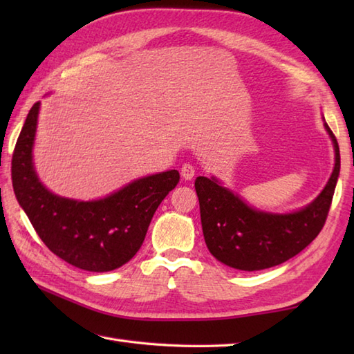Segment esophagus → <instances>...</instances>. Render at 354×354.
<instances>
[{"mask_svg": "<svg viewBox=\"0 0 354 354\" xmlns=\"http://www.w3.org/2000/svg\"><path fill=\"white\" fill-rule=\"evenodd\" d=\"M194 173H196V169H194L193 164H190V162L183 164V167H181V176H183L184 179H187V181H189V179H193Z\"/></svg>", "mask_w": 354, "mask_h": 354, "instance_id": "1", "label": "esophagus"}]
</instances>
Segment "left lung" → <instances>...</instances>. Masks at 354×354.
<instances>
[{"label": "left lung", "instance_id": "obj_1", "mask_svg": "<svg viewBox=\"0 0 354 354\" xmlns=\"http://www.w3.org/2000/svg\"><path fill=\"white\" fill-rule=\"evenodd\" d=\"M324 127L333 142L335 167L318 196L297 212H263L246 204L217 178H196L202 231L214 259L251 272L281 265L313 242L326 223L341 170L339 146L326 120Z\"/></svg>", "mask_w": 354, "mask_h": 354}]
</instances>
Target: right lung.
<instances>
[{"label":"right lung","instance_id":"right-lung-1","mask_svg":"<svg viewBox=\"0 0 354 354\" xmlns=\"http://www.w3.org/2000/svg\"><path fill=\"white\" fill-rule=\"evenodd\" d=\"M41 102L30 109L12 156L15 196L48 250L89 272H108L138 252L158 205L179 183L167 170L135 179L95 201L59 196L35 169L33 146Z\"/></svg>","mask_w":354,"mask_h":354}]
</instances>
